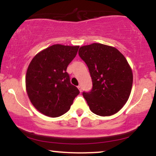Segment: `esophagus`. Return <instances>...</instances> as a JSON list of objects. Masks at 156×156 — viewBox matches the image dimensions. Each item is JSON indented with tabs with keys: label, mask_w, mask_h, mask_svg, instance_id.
I'll return each mask as SVG.
<instances>
[{
	"label": "esophagus",
	"mask_w": 156,
	"mask_h": 156,
	"mask_svg": "<svg viewBox=\"0 0 156 156\" xmlns=\"http://www.w3.org/2000/svg\"><path fill=\"white\" fill-rule=\"evenodd\" d=\"M78 89H79V91H80V92H81V91H82V87H80V86H78Z\"/></svg>",
	"instance_id": "esophagus-1"
}]
</instances>
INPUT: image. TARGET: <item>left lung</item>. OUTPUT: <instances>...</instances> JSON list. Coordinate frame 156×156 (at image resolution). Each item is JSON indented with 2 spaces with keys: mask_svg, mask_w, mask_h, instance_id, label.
I'll return each mask as SVG.
<instances>
[{
  "mask_svg": "<svg viewBox=\"0 0 156 156\" xmlns=\"http://www.w3.org/2000/svg\"><path fill=\"white\" fill-rule=\"evenodd\" d=\"M92 79L90 92H83L92 112L101 117L114 115L124 106L133 85V72L116 48L101 43L82 46L78 51Z\"/></svg>",
  "mask_w": 156,
  "mask_h": 156,
  "instance_id": "left-lung-1",
  "label": "left lung"
}]
</instances>
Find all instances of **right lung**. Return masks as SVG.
Segmentation results:
<instances>
[{
	"instance_id": "1",
	"label": "right lung",
	"mask_w": 156,
	"mask_h": 156,
	"mask_svg": "<svg viewBox=\"0 0 156 156\" xmlns=\"http://www.w3.org/2000/svg\"><path fill=\"white\" fill-rule=\"evenodd\" d=\"M78 48V45L53 44L39 52L30 62L26 76V92L32 105L44 115H63L79 94L66 72Z\"/></svg>"
}]
</instances>
